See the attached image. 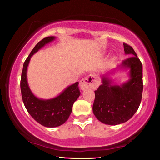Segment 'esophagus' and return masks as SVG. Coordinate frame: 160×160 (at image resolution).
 <instances>
[{
    "label": "esophagus",
    "mask_w": 160,
    "mask_h": 160,
    "mask_svg": "<svg viewBox=\"0 0 160 160\" xmlns=\"http://www.w3.org/2000/svg\"><path fill=\"white\" fill-rule=\"evenodd\" d=\"M99 80L97 76L94 74H91L83 78L80 81V87L82 90H86L87 88L96 89L99 86Z\"/></svg>",
    "instance_id": "esophagus-1"
}]
</instances>
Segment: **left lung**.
<instances>
[{
  "label": "left lung",
  "mask_w": 160,
  "mask_h": 160,
  "mask_svg": "<svg viewBox=\"0 0 160 160\" xmlns=\"http://www.w3.org/2000/svg\"><path fill=\"white\" fill-rule=\"evenodd\" d=\"M129 58L123 61L119 68L128 71L129 80L121 85L114 83L111 74H102V85L95 91L93 112L98 120L108 125H118L129 120L139 108L142 99V65L133 48L123 43Z\"/></svg>",
  "instance_id": "obj_1"
}]
</instances>
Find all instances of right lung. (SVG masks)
Here are the masks:
<instances>
[{"instance_id": "add662e5", "label": "right lung", "mask_w": 160, "mask_h": 160, "mask_svg": "<svg viewBox=\"0 0 160 160\" xmlns=\"http://www.w3.org/2000/svg\"><path fill=\"white\" fill-rule=\"evenodd\" d=\"M55 39V37H46L34 47L23 64L20 81L21 93L25 108L34 120L46 127H57L64 123L71 114L74 102L80 95L78 82L67 87L56 97L48 99L37 97L30 88L27 71L31 58L40 49Z\"/></svg>"}]
</instances>
